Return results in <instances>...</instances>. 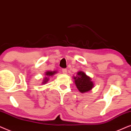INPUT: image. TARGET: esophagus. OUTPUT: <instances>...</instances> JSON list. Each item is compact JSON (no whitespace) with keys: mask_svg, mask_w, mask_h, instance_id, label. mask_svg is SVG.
<instances>
[{"mask_svg":"<svg viewBox=\"0 0 131 131\" xmlns=\"http://www.w3.org/2000/svg\"><path fill=\"white\" fill-rule=\"evenodd\" d=\"M62 73L63 74H67V69H62Z\"/></svg>","mask_w":131,"mask_h":131,"instance_id":"34e87169","label":"esophagus"}]
</instances>
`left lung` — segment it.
Masks as SVG:
<instances>
[{
    "mask_svg": "<svg viewBox=\"0 0 131 131\" xmlns=\"http://www.w3.org/2000/svg\"><path fill=\"white\" fill-rule=\"evenodd\" d=\"M74 80L77 88L81 93H85L90 91L93 88V83L91 78L87 75L83 71H79Z\"/></svg>",
    "mask_w": 131,
    "mask_h": 131,
    "instance_id": "8db88e82",
    "label": "left lung"
}]
</instances>
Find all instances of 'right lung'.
Wrapping results in <instances>:
<instances>
[{"label":"right lung","instance_id":"add662e5","mask_svg":"<svg viewBox=\"0 0 131 131\" xmlns=\"http://www.w3.org/2000/svg\"><path fill=\"white\" fill-rule=\"evenodd\" d=\"M56 72H57V71H47V72H45V75H46L47 77H50V76L51 77V76L54 75V74H55ZM47 77H45L44 78V80H43V82H42L43 84H45L48 81V80H49V78H48Z\"/></svg>","mask_w":131,"mask_h":131}]
</instances>
